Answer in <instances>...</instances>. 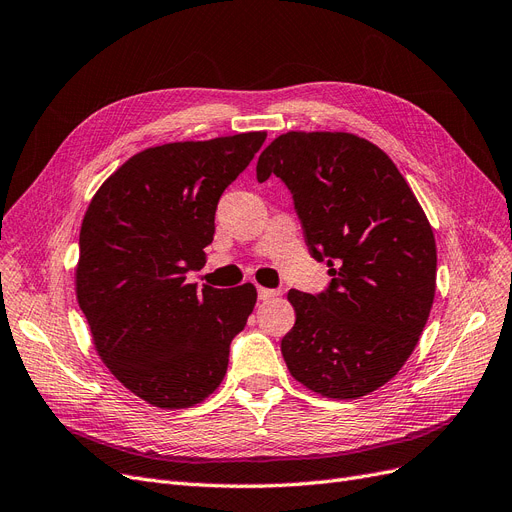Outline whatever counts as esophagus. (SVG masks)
<instances>
[{
	"label": "esophagus",
	"mask_w": 512,
	"mask_h": 512,
	"mask_svg": "<svg viewBox=\"0 0 512 512\" xmlns=\"http://www.w3.org/2000/svg\"><path fill=\"white\" fill-rule=\"evenodd\" d=\"M278 295V291H274V289H266V287H257V297L261 299V301H266V299H272V297H276Z\"/></svg>",
	"instance_id": "1"
}]
</instances>
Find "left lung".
Returning a JSON list of instances; mask_svg holds the SVG:
<instances>
[{
    "instance_id": "8db88e82",
    "label": "left lung",
    "mask_w": 512,
    "mask_h": 512,
    "mask_svg": "<svg viewBox=\"0 0 512 512\" xmlns=\"http://www.w3.org/2000/svg\"><path fill=\"white\" fill-rule=\"evenodd\" d=\"M289 187L310 255L331 282L291 289L295 325L280 350L297 382L358 399L401 371L437 287L432 227L384 151L348 132H287L257 162V181Z\"/></svg>"
}]
</instances>
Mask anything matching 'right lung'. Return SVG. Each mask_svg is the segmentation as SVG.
Here are the masks:
<instances>
[{
  "mask_svg": "<svg viewBox=\"0 0 512 512\" xmlns=\"http://www.w3.org/2000/svg\"><path fill=\"white\" fill-rule=\"evenodd\" d=\"M266 132L149 147L94 194L80 230L78 304L103 363L162 409L204 401L223 380L232 339L253 312V285H189L204 266L225 187Z\"/></svg>",
  "mask_w": 512,
  "mask_h": 512,
  "instance_id": "obj_1",
  "label": "right lung"
}]
</instances>
